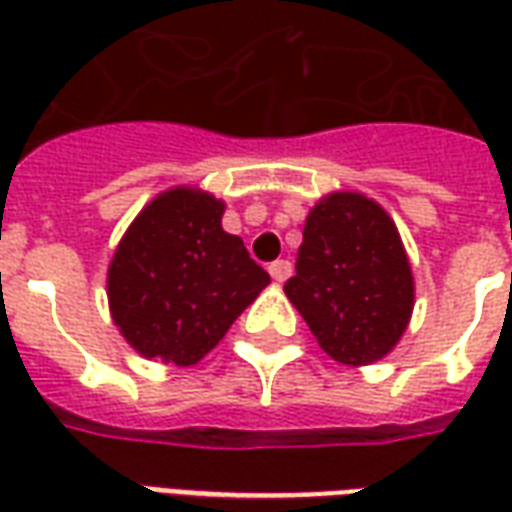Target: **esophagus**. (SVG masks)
<instances>
[{
    "instance_id": "34e87169",
    "label": "esophagus",
    "mask_w": 512,
    "mask_h": 512,
    "mask_svg": "<svg viewBox=\"0 0 512 512\" xmlns=\"http://www.w3.org/2000/svg\"><path fill=\"white\" fill-rule=\"evenodd\" d=\"M290 271H293L290 260H277V263H271V266H268V274H271V279L279 282V285L290 277Z\"/></svg>"
}]
</instances>
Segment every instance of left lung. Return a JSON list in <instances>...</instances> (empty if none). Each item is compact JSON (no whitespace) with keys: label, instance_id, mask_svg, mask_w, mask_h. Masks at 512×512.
Returning a JSON list of instances; mask_svg holds the SVG:
<instances>
[{"label":"left lung","instance_id":"left-lung-1","mask_svg":"<svg viewBox=\"0 0 512 512\" xmlns=\"http://www.w3.org/2000/svg\"><path fill=\"white\" fill-rule=\"evenodd\" d=\"M285 293L334 362L362 367L384 359L414 310L411 263L389 213L359 191L321 197Z\"/></svg>","mask_w":512,"mask_h":512}]
</instances>
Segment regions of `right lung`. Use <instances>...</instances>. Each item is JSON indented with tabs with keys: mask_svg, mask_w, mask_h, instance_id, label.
I'll return each instance as SVG.
<instances>
[{
	"mask_svg": "<svg viewBox=\"0 0 512 512\" xmlns=\"http://www.w3.org/2000/svg\"><path fill=\"white\" fill-rule=\"evenodd\" d=\"M224 202L191 186L161 191L120 238L106 274L112 321L145 359L191 367L213 351L271 277L238 235Z\"/></svg>",
	"mask_w": 512,
	"mask_h": 512,
	"instance_id": "obj_1",
	"label": "right lung"
}]
</instances>
